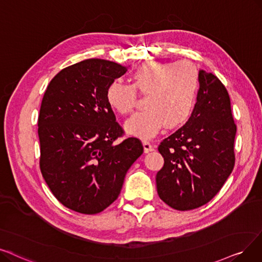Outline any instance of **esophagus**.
Here are the masks:
<instances>
[{"instance_id":"obj_1","label":"esophagus","mask_w":262,"mask_h":262,"mask_svg":"<svg viewBox=\"0 0 262 262\" xmlns=\"http://www.w3.org/2000/svg\"><path fill=\"white\" fill-rule=\"evenodd\" d=\"M143 147H144V152L147 154L151 150H154V147L151 146V144L147 141H143Z\"/></svg>"}]
</instances>
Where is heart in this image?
Wrapping results in <instances>:
<instances>
[{"instance_id": "obj_1", "label": "heart", "mask_w": 262, "mask_h": 262, "mask_svg": "<svg viewBox=\"0 0 262 262\" xmlns=\"http://www.w3.org/2000/svg\"><path fill=\"white\" fill-rule=\"evenodd\" d=\"M132 86L113 80L106 89L108 105L124 115L132 111L137 101L135 90L147 93L146 110L133 114L125 121L124 129L140 139H150L163 125L176 129L188 122L195 111L200 75L188 61H147L140 64L131 75Z\"/></svg>"}]
</instances>
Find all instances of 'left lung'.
I'll use <instances>...</instances> for the list:
<instances>
[{
	"label": "left lung",
	"instance_id": "obj_1",
	"mask_svg": "<svg viewBox=\"0 0 262 262\" xmlns=\"http://www.w3.org/2000/svg\"><path fill=\"white\" fill-rule=\"evenodd\" d=\"M200 89L192 117L164 139L156 175L161 200L179 211L200 207L217 194L234 166L236 125L228 91L212 73L199 71Z\"/></svg>",
	"mask_w": 262,
	"mask_h": 262
}]
</instances>
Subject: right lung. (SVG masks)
I'll list each match as a JSON object with an SVG mask.
<instances>
[{
    "label": "right lung",
    "instance_id": "obj_1",
    "mask_svg": "<svg viewBox=\"0 0 262 262\" xmlns=\"http://www.w3.org/2000/svg\"><path fill=\"white\" fill-rule=\"evenodd\" d=\"M127 70L107 60H83L60 71L41 101L40 171L54 195L75 212L105 210L143 154L135 138L115 143L122 129L105 97L107 86Z\"/></svg>",
    "mask_w": 262,
    "mask_h": 262
}]
</instances>
